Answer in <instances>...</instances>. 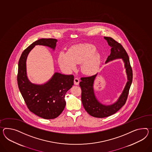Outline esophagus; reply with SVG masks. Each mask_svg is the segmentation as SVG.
I'll return each mask as SVG.
<instances>
[{
	"label": "esophagus",
	"instance_id": "1",
	"mask_svg": "<svg viewBox=\"0 0 152 152\" xmlns=\"http://www.w3.org/2000/svg\"><path fill=\"white\" fill-rule=\"evenodd\" d=\"M80 80L78 78H75L74 79V84L75 85H78L79 84Z\"/></svg>",
	"mask_w": 152,
	"mask_h": 152
}]
</instances>
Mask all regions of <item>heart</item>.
Listing matches in <instances>:
<instances>
[{
  "label": "heart",
  "instance_id": "obj_1",
  "mask_svg": "<svg viewBox=\"0 0 152 152\" xmlns=\"http://www.w3.org/2000/svg\"><path fill=\"white\" fill-rule=\"evenodd\" d=\"M58 60L60 67L67 71L73 70L82 63V72L88 76L96 73L101 63L96 46L89 43L75 45L67 52H60Z\"/></svg>",
  "mask_w": 152,
  "mask_h": 152
}]
</instances>
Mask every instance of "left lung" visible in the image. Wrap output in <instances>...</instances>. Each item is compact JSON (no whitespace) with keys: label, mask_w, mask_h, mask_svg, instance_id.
<instances>
[{"label":"left lung","mask_w":152,"mask_h":152,"mask_svg":"<svg viewBox=\"0 0 152 152\" xmlns=\"http://www.w3.org/2000/svg\"><path fill=\"white\" fill-rule=\"evenodd\" d=\"M104 38L111 48V53L108 56L105 63L113 60L122 59L126 69L127 82L118 100L113 104L106 105L98 100L94 93L93 85L98 74L90 77L81 78V81L80 82V86L81 88V100L83 106L89 115L98 118H103L113 115L125 105L133 77L129 56L122 45L111 37Z\"/></svg>","instance_id":"1"}]
</instances>
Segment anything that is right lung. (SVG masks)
Returning a JSON list of instances; mask_svg holds the SVG:
<instances>
[{
    "label": "right lung",
    "mask_w": 152,
    "mask_h": 152,
    "mask_svg": "<svg viewBox=\"0 0 152 152\" xmlns=\"http://www.w3.org/2000/svg\"><path fill=\"white\" fill-rule=\"evenodd\" d=\"M56 42L53 38L35 41L22 52L18 64V84L27 107L35 115L45 119L56 118L63 112L66 105L65 96L74 85V77L55 72L44 84L32 83L27 76L26 60L35 45L47 46L55 50Z\"/></svg>",
    "instance_id": "add662e5"
}]
</instances>
